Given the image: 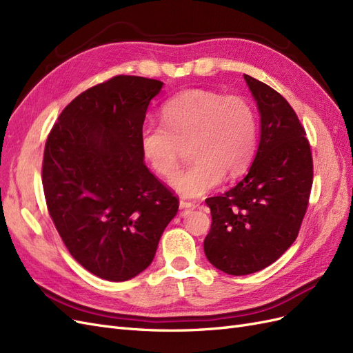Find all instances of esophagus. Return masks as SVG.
I'll use <instances>...</instances> for the list:
<instances>
[{
    "mask_svg": "<svg viewBox=\"0 0 353 353\" xmlns=\"http://www.w3.org/2000/svg\"><path fill=\"white\" fill-rule=\"evenodd\" d=\"M179 208H181V209H191V208H196V203H193V201H188V200H184V199H181V200H179Z\"/></svg>",
    "mask_w": 353,
    "mask_h": 353,
    "instance_id": "1",
    "label": "esophagus"
}]
</instances>
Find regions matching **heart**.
I'll list each match as a JSON object with an SVG mask.
<instances>
[{
	"mask_svg": "<svg viewBox=\"0 0 353 353\" xmlns=\"http://www.w3.org/2000/svg\"><path fill=\"white\" fill-rule=\"evenodd\" d=\"M163 122L145 121L141 152L162 176L175 174L183 144L193 159L170 179L184 197H200L218 187L223 175L239 176L252 163L258 144V117L249 101L209 90H185L163 104Z\"/></svg>",
	"mask_w": 353,
	"mask_h": 353,
	"instance_id": "1",
	"label": "heart"
}]
</instances>
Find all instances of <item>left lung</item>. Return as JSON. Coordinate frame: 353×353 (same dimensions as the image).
Wrapping results in <instances>:
<instances>
[{"label": "left lung", "instance_id": "left-lung-1", "mask_svg": "<svg viewBox=\"0 0 353 353\" xmlns=\"http://www.w3.org/2000/svg\"><path fill=\"white\" fill-rule=\"evenodd\" d=\"M244 79L261 116L258 152L236 187L206 199L212 225L205 254L230 275L258 272L290 248L314 176L311 147L292 105L270 85L249 74Z\"/></svg>", "mask_w": 353, "mask_h": 353}]
</instances>
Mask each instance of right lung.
Listing matches in <instances>:
<instances>
[{"label": "right lung", "instance_id": "right-lung-1", "mask_svg": "<svg viewBox=\"0 0 353 353\" xmlns=\"http://www.w3.org/2000/svg\"><path fill=\"white\" fill-rule=\"evenodd\" d=\"M163 82L114 77L66 105L47 138L42 187L70 254L108 281L153 262L178 199L144 165L140 130Z\"/></svg>", "mask_w": 353, "mask_h": 353}]
</instances>
